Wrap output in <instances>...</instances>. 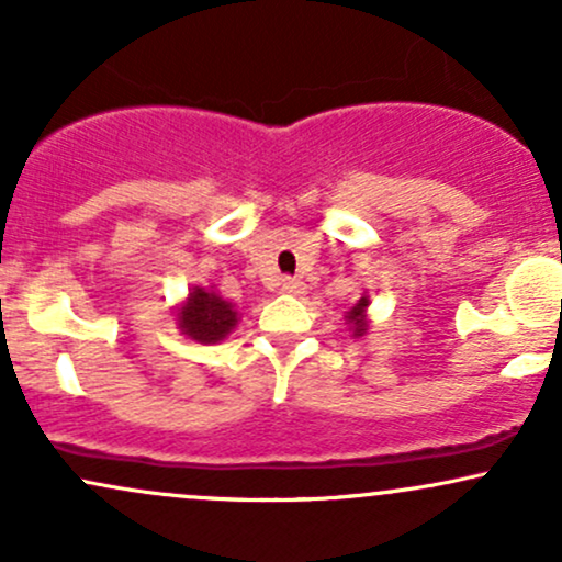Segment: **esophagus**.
Returning a JSON list of instances; mask_svg holds the SVG:
<instances>
[{
  "label": "esophagus",
  "instance_id": "1",
  "mask_svg": "<svg viewBox=\"0 0 562 562\" xmlns=\"http://www.w3.org/2000/svg\"><path fill=\"white\" fill-rule=\"evenodd\" d=\"M280 288H282V293H288V295H303V293H306V285H303L301 280H293V277H285Z\"/></svg>",
  "mask_w": 562,
  "mask_h": 562
}]
</instances>
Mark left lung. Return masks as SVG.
<instances>
[{"mask_svg":"<svg viewBox=\"0 0 562 562\" xmlns=\"http://www.w3.org/2000/svg\"><path fill=\"white\" fill-rule=\"evenodd\" d=\"M367 306H370V299L362 295L359 303H353L351 312H346V322L351 325V330H353V335H357V338H359V335L367 333Z\"/></svg>","mask_w":562,"mask_h":562,"instance_id":"8db88e82","label":"left lung"}]
</instances>
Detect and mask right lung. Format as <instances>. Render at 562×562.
I'll use <instances>...</instances> for the list:
<instances>
[{
    "instance_id": "right-lung-1",
    "label": "right lung",
    "mask_w": 562,
    "mask_h": 562,
    "mask_svg": "<svg viewBox=\"0 0 562 562\" xmlns=\"http://www.w3.org/2000/svg\"><path fill=\"white\" fill-rule=\"evenodd\" d=\"M177 325L187 338L198 340V344H218L237 325V312L214 290L192 288V293L179 306Z\"/></svg>"
}]
</instances>
